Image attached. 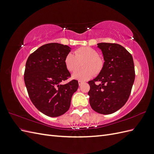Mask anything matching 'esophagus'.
Returning <instances> with one entry per match:
<instances>
[{
    "label": "esophagus",
    "mask_w": 154,
    "mask_h": 154,
    "mask_svg": "<svg viewBox=\"0 0 154 154\" xmlns=\"http://www.w3.org/2000/svg\"><path fill=\"white\" fill-rule=\"evenodd\" d=\"M83 83V82H82V81H80V80H79L78 81V84H79V85H82Z\"/></svg>",
    "instance_id": "obj_1"
}]
</instances>
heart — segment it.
<instances>
[{"label": "heart", "instance_id": "b5f03b06", "mask_svg": "<svg viewBox=\"0 0 154 154\" xmlns=\"http://www.w3.org/2000/svg\"><path fill=\"white\" fill-rule=\"evenodd\" d=\"M83 68L72 74V78L78 80L85 81L94 74L100 73L104 67V60L99 57L96 50L89 47H82L74 51V54L69 53L64 58V64L69 72H74L82 63Z\"/></svg>", "mask_w": 154, "mask_h": 154}]
</instances>
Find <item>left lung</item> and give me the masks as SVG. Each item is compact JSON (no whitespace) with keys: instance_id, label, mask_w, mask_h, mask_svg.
Wrapping results in <instances>:
<instances>
[{"instance_id":"8db88e82","label":"left lung","mask_w":154,"mask_h":154,"mask_svg":"<svg viewBox=\"0 0 154 154\" xmlns=\"http://www.w3.org/2000/svg\"><path fill=\"white\" fill-rule=\"evenodd\" d=\"M97 48L103 53L104 67L96 78L88 82L89 103L96 112L110 114L122 108L130 96L135 80L133 58L118 44L99 43Z\"/></svg>"}]
</instances>
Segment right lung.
<instances>
[{
	"label": "right lung",
	"instance_id": "obj_1",
	"mask_svg": "<svg viewBox=\"0 0 154 154\" xmlns=\"http://www.w3.org/2000/svg\"><path fill=\"white\" fill-rule=\"evenodd\" d=\"M71 48L58 43L43 45L27 60L24 82L30 100L36 108L49 117H58L69 109L71 97L78 88L77 80L66 84L71 77L64 58Z\"/></svg>",
	"mask_w": 154,
	"mask_h": 154
}]
</instances>
